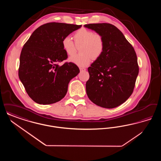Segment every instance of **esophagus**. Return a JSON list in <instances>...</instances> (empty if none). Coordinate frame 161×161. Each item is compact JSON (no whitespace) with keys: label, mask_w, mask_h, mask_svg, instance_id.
Instances as JSON below:
<instances>
[{"label":"esophagus","mask_w":161,"mask_h":161,"mask_svg":"<svg viewBox=\"0 0 161 161\" xmlns=\"http://www.w3.org/2000/svg\"><path fill=\"white\" fill-rule=\"evenodd\" d=\"M86 70V68H80V70L81 71V72H82V71H85Z\"/></svg>","instance_id":"34e87169"}]
</instances>
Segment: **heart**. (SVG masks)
I'll return each mask as SVG.
<instances>
[{"mask_svg": "<svg viewBox=\"0 0 161 161\" xmlns=\"http://www.w3.org/2000/svg\"><path fill=\"white\" fill-rule=\"evenodd\" d=\"M74 42L69 36L63 38L61 45L63 50L68 55H72L80 48V55L71 56L69 61L80 67H85L90 64L92 58L97 60L104 53L105 40L104 36L98 32L81 28L74 34Z\"/></svg>", "mask_w": 161, "mask_h": 161, "instance_id": "b5f03b06", "label": "heart"}]
</instances>
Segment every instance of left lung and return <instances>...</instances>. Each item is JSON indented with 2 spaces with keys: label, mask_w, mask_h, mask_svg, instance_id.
<instances>
[{
  "label": "left lung",
  "mask_w": 161,
  "mask_h": 161,
  "mask_svg": "<svg viewBox=\"0 0 161 161\" xmlns=\"http://www.w3.org/2000/svg\"><path fill=\"white\" fill-rule=\"evenodd\" d=\"M104 36V53L88 68L86 93L96 105L106 108L118 107L127 100L139 73L137 56L121 31L110 23L84 25Z\"/></svg>",
  "instance_id": "left-lung-1"
}]
</instances>
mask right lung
Listing matches in <instances>:
<instances>
[{"mask_svg": "<svg viewBox=\"0 0 161 161\" xmlns=\"http://www.w3.org/2000/svg\"><path fill=\"white\" fill-rule=\"evenodd\" d=\"M81 27L74 24L50 22L39 26L23 45L20 56L19 77L29 97L40 104H51L63 99L69 81L80 69L66 62L68 54L63 38Z\"/></svg>", "mask_w": 161, "mask_h": 161, "instance_id": "obj_1", "label": "right lung"}]
</instances>
